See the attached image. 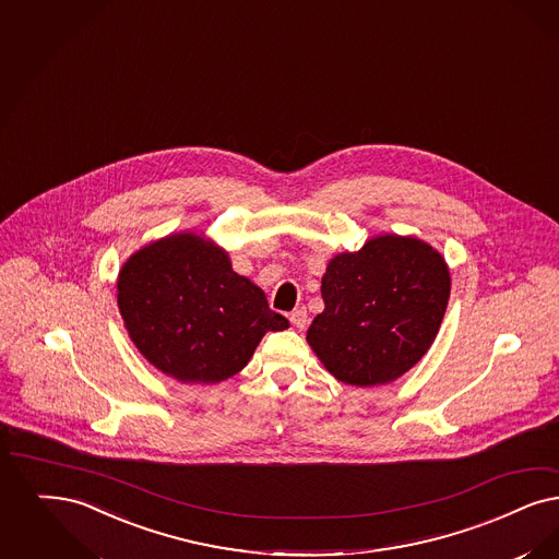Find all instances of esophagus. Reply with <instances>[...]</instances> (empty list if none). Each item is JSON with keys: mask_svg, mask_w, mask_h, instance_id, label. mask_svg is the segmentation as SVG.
Masks as SVG:
<instances>
[{"mask_svg": "<svg viewBox=\"0 0 559 559\" xmlns=\"http://www.w3.org/2000/svg\"><path fill=\"white\" fill-rule=\"evenodd\" d=\"M290 324L295 326V329H306V324H308V312L301 308V310H295V312L289 313Z\"/></svg>", "mask_w": 559, "mask_h": 559, "instance_id": "34e87169", "label": "esophagus"}]
</instances>
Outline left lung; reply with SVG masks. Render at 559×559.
Wrapping results in <instances>:
<instances>
[{"label":"left lung","mask_w":559,"mask_h":559,"mask_svg":"<svg viewBox=\"0 0 559 559\" xmlns=\"http://www.w3.org/2000/svg\"><path fill=\"white\" fill-rule=\"evenodd\" d=\"M449 290L439 251L414 237H377L331 260L322 276L324 312L313 318L308 343L341 382H391L432 345Z\"/></svg>","instance_id":"8db88e82"}]
</instances>
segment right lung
<instances>
[{
  "label": "right lung",
  "mask_w": 559,
  "mask_h": 559,
  "mask_svg": "<svg viewBox=\"0 0 559 559\" xmlns=\"http://www.w3.org/2000/svg\"><path fill=\"white\" fill-rule=\"evenodd\" d=\"M118 308L136 349L180 382L214 384L246 368L289 320L230 269L223 249L182 233L143 247L118 274Z\"/></svg>",
  "instance_id": "obj_1"
}]
</instances>
